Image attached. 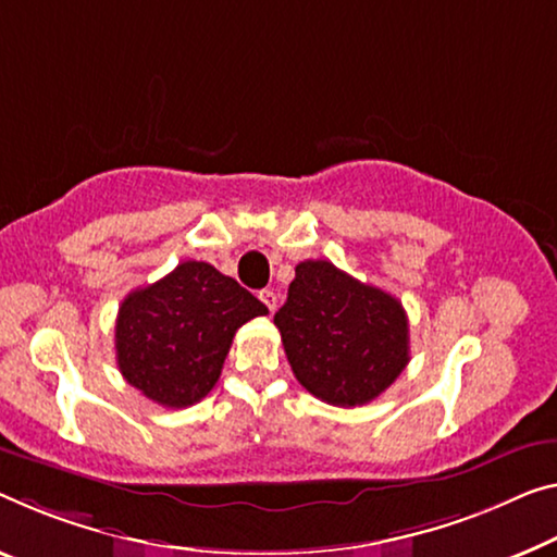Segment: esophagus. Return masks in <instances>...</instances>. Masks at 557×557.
Masks as SVG:
<instances>
[{
  "instance_id": "obj_1",
  "label": "esophagus",
  "mask_w": 557,
  "mask_h": 557,
  "mask_svg": "<svg viewBox=\"0 0 557 557\" xmlns=\"http://www.w3.org/2000/svg\"><path fill=\"white\" fill-rule=\"evenodd\" d=\"M259 298L263 301V306L269 308V311H276V304H278V298H276V294H273L271 288H263V290H259Z\"/></svg>"
}]
</instances>
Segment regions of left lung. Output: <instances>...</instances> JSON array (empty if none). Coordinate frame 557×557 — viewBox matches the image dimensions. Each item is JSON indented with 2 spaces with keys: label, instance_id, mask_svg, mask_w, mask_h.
Returning a JSON list of instances; mask_svg holds the SVG:
<instances>
[{
  "label": "left lung",
  "instance_id": "8db88e82",
  "mask_svg": "<svg viewBox=\"0 0 557 557\" xmlns=\"http://www.w3.org/2000/svg\"><path fill=\"white\" fill-rule=\"evenodd\" d=\"M290 371L331 406L379 398L408 366V315L396 296L331 261H301L273 315Z\"/></svg>",
  "mask_w": 557,
  "mask_h": 557
}]
</instances>
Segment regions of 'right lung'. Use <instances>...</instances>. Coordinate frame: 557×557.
Instances as JSON below:
<instances>
[{"instance_id": "obj_1", "label": "right lung", "mask_w": 557, "mask_h": 557, "mask_svg": "<svg viewBox=\"0 0 557 557\" xmlns=\"http://www.w3.org/2000/svg\"><path fill=\"white\" fill-rule=\"evenodd\" d=\"M267 313L259 298L211 263L184 261L119 306V371L153 404L194 406L216 386L236 331Z\"/></svg>"}]
</instances>
